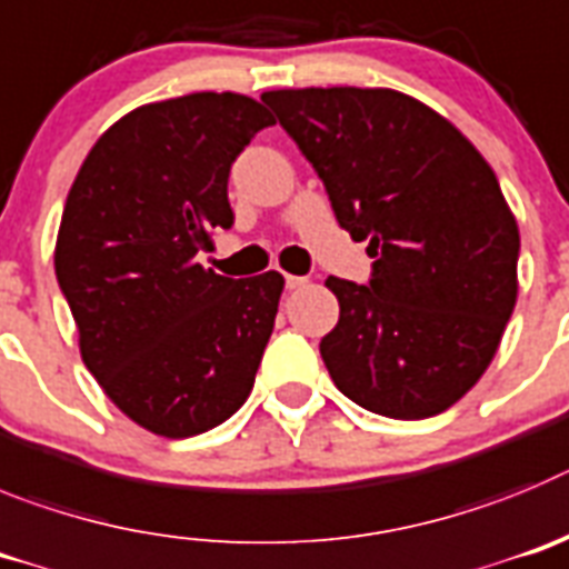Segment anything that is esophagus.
Returning a JSON list of instances; mask_svg holds the SVG:
<instances>
[{"mask_svg": "<svg viewBox=\"0 0 569 569\" xmlns=\"http://www.w3.org/2000/svg\"><path fill=\"white\" fill-rule=\"evenodd\" d=\"M309 280L300 278V274H286V289H300V286H306Z\"/></svg>", "mask_w": 569, "mask_h": 569, "instance_id": "34e87169", "label": "esophagus"}]
</instances>
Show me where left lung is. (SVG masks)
<instances>
[{"mask_svg":"<svg viewBox=\"0 0 569 569\" xmlns=\"http://www.w3.org/2000/svg\"><path fill=\"white\" fill-rule=\"evenodd\" d=\"M260 99L373 258L366 286L326 280L340 303L320 340L335 386L391 419L448 411L490 366L519 295V227L496 172L448 119L388 87Z\"/></svg>","mask_w":569,"mask_h":569,"instance_id":"obj_1","label":"left lung"}]
</instances>
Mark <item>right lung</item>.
I'll list each match as a JSON object with an SVG mask.
<instances>
[{
  "instance_id": "right-lung-1",
  "label": "right lung",
  "mask_w": 569,
  "mask_h": 569,
  "mask_svg": "<svg viewBox=\"0 0 569 569\" xmlns=\"http://www.w3.org/2000/svg\"><path fill=\"white\" fill-rule=\"evenodd\" d=\"M272 124L240 93L144 104L96 141L70 187L53 260L81 360L158 437L209 431L252 393L283 274L234 280L196 258L234 221L232 161Z\"/></svg>"
}]
</instances>
